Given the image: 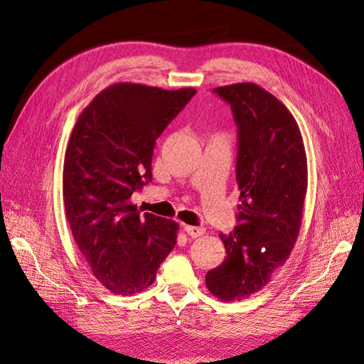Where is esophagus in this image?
<instances>
[{
  "instance_id": "34e87169",
  "label": "esophagus",
  "mask_w": 364,
  "mask_h": 364,
  "mask_svg": "<svg viewBox=\"0 0 364 364\" xmlns=\"http://www.w3.org/2000/svg\"><path fill=\"white\" fill-rule=\"evenodd\" d=\"M185 232L188 234L191 238L202 237L205 234V228L200 226H185Z\"/></svg>"
}]
</instances>
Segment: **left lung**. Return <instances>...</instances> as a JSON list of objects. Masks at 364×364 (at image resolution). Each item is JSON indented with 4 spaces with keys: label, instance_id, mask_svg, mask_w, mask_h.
Wrapping results in <instances>:
<instances>
[{
    "label": "left lung",
    "instance_id": "left-lung-1",
    "mask_svg": "<svg viewBox=\"0 0 364 364\" xmlns=\"http://www.w3.org/2000/svg\"><path fill=\"white\" fill-rule=\"evenodd\" d=\"M232 109L238 129L237 226L220 234L226 258L205 277L230 302L266 287L289 259L299 235L308 185L304 139L294 117L255 83L214 90Z\"/></svg>",
    "mask_w": 364,
    "mask_h": 364
}]
</instances>
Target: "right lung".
<instances>
[{
	"label": "right lung",
	"instance_id": "right-lung-1",
	"mask_svg": "<svg viewBox=\"0 0 364 364\" xmlns=\"http://www.w3.org/2000/svg\"><path fill=\"white\" fill-rule=\"evenodd\" d=\"M196 94L139 83L106 87L79 115L63 162L67 220L94 277L115 294L153 284L178 238V223L132 205L151 181L156 139Z\"/></svg>",
	"mask_w": 364,
	"mask_h": 364
}]
</instances>
